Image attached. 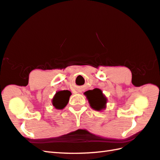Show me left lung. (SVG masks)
I'll return each mask as SVG.
<instances>
[{"instance_id":"8db88e82","label":"left lung","mask_w":160,"mask_h":160,"mask_svg":"<svg viewBox=\"0 0 160 160\" xmlns=\"http://www.w3.org/2000/svg\"><path fill=\"white\" fill-rule=\"evenodd\" d=\"M84 93L88 99L90 106L93 109L100 111L105 108L107 99L102 94L101 89L96 88L93 90L87 91Z\"/></svg>"}]
</instances>
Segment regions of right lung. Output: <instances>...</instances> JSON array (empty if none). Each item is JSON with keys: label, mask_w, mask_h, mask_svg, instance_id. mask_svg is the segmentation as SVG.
<instances>
[{"label": "right lung", "mask_w": 160, "mask_h": 160, "mask_svg": "<svg viewBox=\"0 0 160 160\" xmlns=\"http://www.w3.org/2000/svg\"><path fill=\"white\" fill-rule=\"evenodd\" d=\"M71 93L68 90L59 91L56 93L52 99V105L58 109H62L68 104Z\"/></svg>", "instance_id": "1"}]
</instances>
